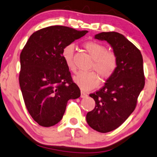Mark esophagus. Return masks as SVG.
<instances>
[{
  "label": "esophagus",
  "instance_id": "1",
  "mask_svg": "<svg viewBox=\"0 0 157 157\" xmlns=\"http://www.w3.org/2000/svg\"><path fill=\"white\" fill-rule=\"evenodd\" d=\"M88 97V95L86 93L83 92V91H81V98H85Z\"/></svg>",
  "mask_w": 157,
  "mask_h": 157
}]
</instances>
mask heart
<instances>
[{"mask_svg":"<svg viewBox=\"0 0 157 157\" xmlns=\"http://www.w3.org/2000/svg\"><path fill=\"white\" fill-rule=\"evenodd\" d=\"M83 47L93 59L91 69L97 72L102 79H107L112 76L118 66V57L115 52L107 50L105 45L95 41L83 43ZM74 45L69 44L63 48L62 52L65 64L71 71L76 70L74 63ZM96 72L94 71H79L74 76V80L83 90H91L97 87L100 83V78Z\"/></svg>","mask_w":157,"mask_h":157,"instance_id":"heart-1","label":"heart"}]
</instances>
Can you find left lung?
Masks as SVG:
<instances>
[{"label":"left lung","instance_id":"8db88e82","mask_svg":"<svg viewBox=\"0 0 157 157\" xmlns=\"http://www.w3.org/2000/svg\"><path fill=\"white\" fill-rule=\"evenodd\" d=\"M95 38L109 43L118 57L114 74L102 88L90 94L95 107L86 115L93 129L107 132L119 127L136 109L145 82L143 59L138 48L119 33L102 32Z\"/></svg>","mask_w":157,"mask_h":157}]
</instances>
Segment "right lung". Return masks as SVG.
Wrapping results in <instances>:
<instances>
[{
	"label": "right lung",
	"instance_id": "right-lung-1",
	"mask_svg": "<svg viewBox=\"0 0 157 157\" xmlns=\"http://www.w3.org/2000/svg\"><path fill=\"white\" fill-rule=\"evenodd\" d=\"M87 33L68 26H48L33 33L21 50L20 88L26 109L40 126L57 124L68 100L81 96L62 52Z\"/></svg>",
	"mask_w": 157,
	"mask_h": 157
}]
</instances>
